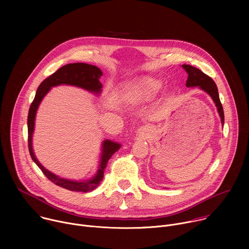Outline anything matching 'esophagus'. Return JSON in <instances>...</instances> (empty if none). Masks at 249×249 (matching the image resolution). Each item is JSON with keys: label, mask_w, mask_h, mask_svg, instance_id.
<instances>
[{"label": "esophagus", "mask_w": 249, "mask_h": 249, "mask_svg": "<svg viewBox=\"0 0 249 249\" xmlns=\"http://www.w3.org/2000/svg\"><path fill=\"white\" fill-rule=\"evenodd\" d=\"M148 133H149V129L147 126H142L138 129L137 131V137L139 139H145L147 136H148Z\"/></svg>", "instance_id": "obj_1"}]
</instances>
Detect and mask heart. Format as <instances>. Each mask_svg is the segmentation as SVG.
<instances>
[{
	"label": "heart",
	"instance_id": "heart-1",
	"mask_svg": "<svg viewBox=\"0 0 249 249\" xmlns=\"http://www.w3.org/2000/svg\"><path fill=\"white\" fill-rule=\"evenodd\" d=\"M160 87L161 85L159 81L152 78H144L133 88V94L138 98H151L159 92Z\"/></svg>",
	"mask_w": 249,
	"mask_h": 249
}]
</instances>
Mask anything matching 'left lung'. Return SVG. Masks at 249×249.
Listing matches in <instances>:
<instances>
[{"label":"left lung","instance_id":"left-lung-1","mask_svg":"<svg viewBox=\"0 0 249 249\" xmlns=\"http://www.w3.org/2000/svg\"><path fill=\"white\" fill-rule=\"evenodd\" d=\"M183 69L186 71L188 74L187 82H186V87H199L203 90H205L207 93L210 94V96L213 98V100L215 101L216 106L218 108V112L220 114L222 123L224 124L225 122V116H224V109H223V105L220 100L219 92H218V88L215 82L212 80L209 76L204 74L201 70L190 66V65H182Z\"/></svg>","mask_w":249,"mask_h":249}]
</instances>
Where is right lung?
Masks as SVG:
<instances>
[{
  "label": "right lung",
  "instance_id": "add662e5",
  "mask_svg": "<svg viewBox=\"0 0 249 249\" xmlns=\"http://www.w3.org/2000/svg\"><path fill=\"white\" fill-rule=\"evenodd\" d=\"M102 76V72L99 68L89 65L85 63H74L67 64L57 70L54 74L46 78L38 87L36 90V94L30 105L28 116H27V128H28V150L31 159L37 164V166L41 169L47 178L53 182L54 184L68 189L70 191H80V192H89L96 188L100 182L102 181L104 169L107 165L108 160L112 157V155L120 149V144L114 143L109 140H105L102 144V154L101 160L99 164L98 171L93 178L87 181H73L53 174L44 168L41 163L35 158L33 150H32V133L34 130V120L35 114H36L38 106L45 96V94L50 90L52 87H56L59 85H71L76 86L79 88H83L87 90L98 93L101 90L102 85L99 82L100 77Z\"/></svg>",
  "mask_w": 249,
  "mask_h": 249
}]
</instances>
